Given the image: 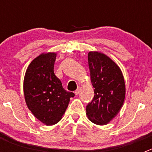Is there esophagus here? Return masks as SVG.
Wrapping results in <instances>:
<instances>
[{"instance_id": "obj_1", "label": "esophagus", "mask_w": 152, "mask_h": 152, "mask_svg": "<svg viewBox=\"0 0 152 152\" xmlns=\"http://www.w3.org/2000/svg\"><path fill=\"white\" fill-rule=\"evenodd\" d=\"M80 90H81L80 87H78V88L76 89V90H75V92H74L75 94H76V95H78V94H79V93H80Z\"/></svg>"}]
</instances>
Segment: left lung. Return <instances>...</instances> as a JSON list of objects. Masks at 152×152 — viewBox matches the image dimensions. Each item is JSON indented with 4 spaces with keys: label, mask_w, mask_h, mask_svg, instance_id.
Wrapping results in <instances>:
<instances>
[{
    "label": "left lung",
    "mask_w": 152,
    "mask_h": 152,
    "mask_svg": "<svg viewBox=\"0 0 152 152\" xmlns=\"http://www.w3.org/2000/svg\"><path fill=\"white\" fill-rule=\"evenodd\" d=\"M88 65L95 95L87 105L86 114L93 123L105 125L123 106L126 93L124 76L120 67L100 52H89Z\"/></svg>",
    "instance_id": "obj_1"
}]
</instances>
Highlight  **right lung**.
Wrapping results in <instances>:
<instances>
[{
  "label": "right lung",
  "instance_id": "add662e5",
  "mask_svg": "<svg viewBox=\"0 0 152 152\" xmlns=\"http://www.w3.org/2000/svg\"><path fill=\"white\" fill-rule=\"evenodd\" d=\"M55 53H42L28 65L23 82L27 107L32 114L47 126L62 119L70 98L75 94L62 87L54 74Z\"/></svg>",
  "mask_w": 152,
  "mask_h": 152
}]
</instances>
